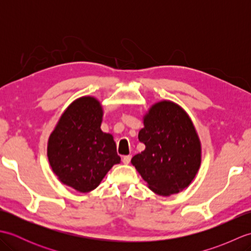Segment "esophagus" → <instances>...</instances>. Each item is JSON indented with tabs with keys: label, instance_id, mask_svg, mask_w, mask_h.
Masks as SVG:
<instances>
[{
	"label": "esophagus",
	"instance_id": "obj_1",
	"mask_svg": "<svg viewBox=\"0 0 251 251\" xmlns=\"http://www.w3.org/2000/svg\"><path fill=\"white\" fill-rule=\"evenodd\" d=\"M130 159H131V156H130V155H125V156H123L122 161H123V163L127 165V164L130 163Z\"/></svg>",
	"mask_w": 251,
	"mask_h": 251
}]
</instances>
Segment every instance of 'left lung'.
<instances>
[{
  "label": "left lung",
  "mask_w": 251,
  "mask_h": 251,
  "mask_svg": "<svg viewBox=\"0 0 251 251\" xmlns=\"http://www.w3.org/2000/svg\"><path fill=\"white\" fill-rule=\"evenodd\" d=\"M143 124L138 138L146 149L131 164L154 193H179L201 166V142L193 123L181 106L164 100L152 105Z\"/></svg>",
  "instance_id": "left-lung-1"
}]
</instances>
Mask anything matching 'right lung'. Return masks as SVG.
Returning <instances> with one entry per match:
<instances>
[{
  "instance_id": "add662e5",
  "label": "right lung",
  "mask_w": 251,
  "mask_h": 251,
  "mask_svg": "<svg viewBox=\"0 0 251 251\" xmlns=\"http://www.w3.org/2000/svg\"><path fill=\"white\" fill-rule=\"evenodd\" d=\"M102 106L82 97L68 106L51 132L47 156L63 184L81 193L97 188L106 173L121 162L113 137L101 130Z\"/></svg>"
}]
</instances>
